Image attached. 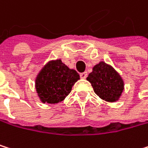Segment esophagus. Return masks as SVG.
Returning a JSON list of instances; mask_svg holds the SVG:
<instances>
[{"mask_svg": "<svg viewBox=\"0 0 148 148\" xmlns=\"http://www.w3.org/2000/svg\"><path fill=\"white\" fill-rule=\"evenodd\" d=\"M80 76H81V78H82V79H86V78H87V76H88L87 72H83V73H82L81 75H80Z\"/></svg>", "mask_w": 148, "mask_h": 148, "instance_id": "obj_1", "label": "esophagus"}]
</instances>
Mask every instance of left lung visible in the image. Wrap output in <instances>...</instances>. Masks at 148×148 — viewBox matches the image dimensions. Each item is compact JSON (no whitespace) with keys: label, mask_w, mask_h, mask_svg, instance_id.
Masks as SVG:
<instances>
[{"label":"left lung","mask_w":148,"mask_h":148,"mask_svg":"<svg viewBox=\"0 0 148 148\" xmlns=\"http://www.w3.org/2000/svg\"><path fill=\"white\" fill-rule=\"evenodd\" d=\"M97 96L107 102L118 101L124 90V81L111 66L101 61L87 77Z\"/></svg>","instance_id":"left-lung-1"}]
</instances>
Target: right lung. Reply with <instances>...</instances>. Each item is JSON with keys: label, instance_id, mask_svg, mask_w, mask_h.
I'll use <instances>...</instances> for the list:
<instances>
[{"label": "right lung", "instance_id": "1", "mask_svg": "<svg viewBox=\"0 0 148 148\" xmlns=\"http://www.w3.org/2000/svg\"><path fill=\"white\" fill-rule=\"evenodd\" d=\"M80 79L79 73L60 60L49 61L36 78V90L42 103H58L71 92Z\"/></svg>", "mask_w": 148, "mask_h": 148}]
</instances>
